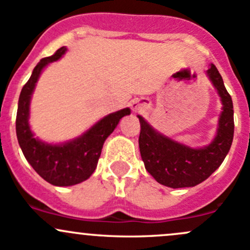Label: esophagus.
<instances>
[{
  "mask_svg": "<svg viewBox=\"0 0 250 250\" xmlns=\"http://www.w3.org/2000/svg\"><path fill=\"white\" fill-rule=\"evenodd\" d=\"M131 108H132V110H135V112H137L138 109H140V104H138V101H132L130 104Z\"/></svg>",
  "mask_w": 250,
  "mask_h": 250,
  "instance_id": "obj_1",
  "label": "esophagus"
}]
</instances>
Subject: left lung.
Returning <instances> with one entry per match:
<instances>
[{
  "label": "left lung",
  "instance_id": "obj_1",
  "mask_svg": "<svg viewBox=\"0 0 250 250\" xmlns=\"http://www.w3.org/2000/svg\"><path fill=\"white\" fill-rule=\"evenodd\" d=\"M207 76L217 89L223 104L217 135L203 148H191L154 130L141 115L140 151L146 169L165 187H195L208 178L228 155L233 140V104L219 71L213 63Z\"/></svg>",
  "mask_w": 250,
  "mask_h": 250
}]
</instances>
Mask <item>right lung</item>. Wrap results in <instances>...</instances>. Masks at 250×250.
<instances>
[{
  "mask_svg": "<svg viewBox=\"0 0 250 250\" xmlns=\"http://www.w3.org/2000/svg\"><path fill=\"white\" fill-rule=\"evenodd\" d=\"M66 50L67 48L61 47L54 55L42 59L33 68L20 92L15 122L18 142L26 160L44 181L56 187H69L86 181L96 168L104 141L120 119L131 113L130 108H124L108 114L83 135L65 143L50 144L35 138L29 125L31 96L43 68L59 60Z\"/></svg>",
  "mask_w": 250,
  "mask_h": 250,
  "instance_id": "add662e5",
  "label": "right lung"
}]
</instances>
